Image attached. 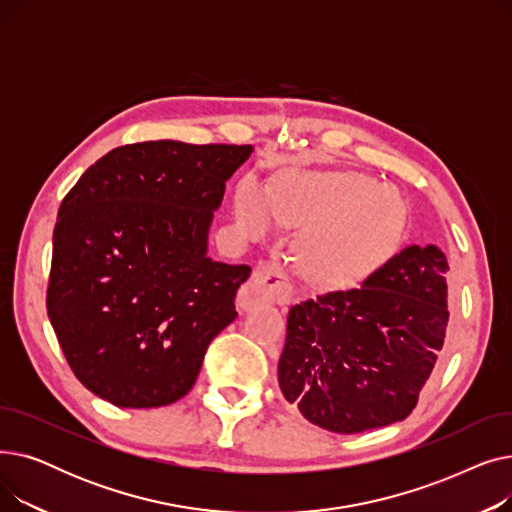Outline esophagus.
<instances>
[{
	"label": "esophagus",
	"mask_w": 512,
	"mask_h": 512,
	"mask_svg": "<svg viewBox=\"0 0 512 512\" xmlns=\"http://www.w3.org/2000/svg\"><path fill=\"white\" fill-rule=\"evenodd\" d=\"M294 299L292 284L286 272L278 265H263L255 270L253 278L238 290V307L251 309L257 303H276V305H290Z\"/></svg>",
	"instance_id": "34e87169"
}]
</instances>
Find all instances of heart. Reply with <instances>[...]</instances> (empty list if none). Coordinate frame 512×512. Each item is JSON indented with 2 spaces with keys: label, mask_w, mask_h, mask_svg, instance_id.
Masks as SVG:
<instances>
[{
  "label": "heart",
  "mask_w": 512,
  "mask_h": 512,
  "mask_svg": "<svg viewBox=\"0 0 512 512\" xmlns=\"http://www.w3.org/2000/svg\"><path fill=\"white\" fill-rule=\"evenodd\" d=\"M234 230L261 240L278 224L303 226L292 242L299 272L319 286H351L378 267L400 234L402 203L388 186L357 172H290L270 191L242 180Z\"/></svg>",
  "instance_id": "heart-1"
}]
</instances>
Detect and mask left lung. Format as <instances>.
<instances>
[{"instance_id":"left-lung-1","label":"left lung","mask_w":512,"mask_h":512,"mask_svg":"<svg viewBox=\"0 0 512 512\" xmlns=\"http://www.w3.org/2000/svg\"><path fill=\"white\" fill-rule=\"evenodd\" d=\"M446 272L442 249L411 245L357 288L290 307L278 363L284 398L336 434L409 417L444 344Z\"/></svg>"}]
</instances>
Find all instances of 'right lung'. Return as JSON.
<instances>
[{
    "label": "right lung",
    "mask_w": 512,
    "mask_h": 512,
    "mask_svg": "<svg viewBox=\"0 0 512 512\" xmlns=\"http://www.w3.org/2000/svg\"><path fill=\"white\" fill-rule=\"evenodd\" d=\"M251 145H124L78 178L53 230L47 315L74 375L124 409L195 386L249 265L209 257L213 213Z\"/></svg>",
    "instance_id": "right-lung-1"
}]
</instances>
